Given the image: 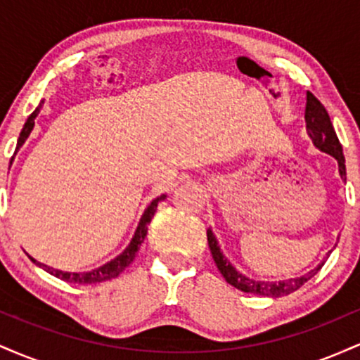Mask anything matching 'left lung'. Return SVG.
<instances>
[{
    "mask_svg": "<svg viewBox=\"0 0 360 360\" xmlns=\"http://www.w3.org/2000/svg\"><path fill=\"white\" fill-rule=\"evenodd\" d=\"M304 120H307V130L308 135L311 137L313 143L320 148L321 152H326V154L333 155L338 162V172H340L342 179L345 181V157H344V148H342L340 142H338V137L333 130L332 122H330L328 111L325 110V106L321 105L320 101L313 96L309 91H307V108H304ZM206 237H208V245L210 250H212L213 260L217 264L218 271L221 272V276L229 284H232L233 288L240 289L243 292H250V295H259V296H271V298H279V296L291 295L292 291L300 289L307 281H309L313 276L316 274L318 271L321 269V266L325 264H320L316 269L309 271L308 274L301 276V278H292L286 281H276V283H269V281H254L242 276L240 272L235 271V267L229 262L225 257H223L220 247H218L217 238L212 230L206 232Z\"/></svg>",
    "mask_w": 360,
    "mask_h": 360,
    "instance_id": "8db88e82",
    "label": "left lung"
}]
</instances>
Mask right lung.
<instances>
[{
	"label": "right lung",
	"mask_w": 360,
	"mask_h": 360,
	"mask_svg": "<svg viewBox=\"0 0 360 360\" xmlns=\"http://www.w3.org/2000/svg\"><path fill=\"white\" fill-rule=\"evenodd\" d=\"M40 106H42V103H40V105L37 106L34 113H32L30 117L27 118V122H25L22 131H20L18 142H16V150H18V148L23 146L25 140H27L28 135H30L32 128H34V125H35V117H37V115H39V111H40ZM16 150H15V154H16ZM11 160H13V157H11ZM164 198H166V196H164V194H162V196L155 198V200L152 201L150 205H148V208L146 210V212H143L142 218H140V223H139L137 230H135V235H134V238H131L130 245H128L127 249L123 250L117 259L110 260L108 264H105V266L98 267V269H93V271H89V272H79V274H77V272H62V271L52 269V267L45 266V264L37 262L35 259H32V257L30 259L34 260L37 266H40L44 271H47L49 274L56 276V278H59L62 281H68V283H74V284H93V283H103V281L118 278V276L122 274L123 271H125V267L130 266L131 260L135 259V255H137L140 245H142L143 238H146V235H147L148 223H150L152 217H154V213H155V210H157V205H159L160 201L164 200Z\"/></svg>",
	"instance_id": "add662e5"
}]
</instances>
